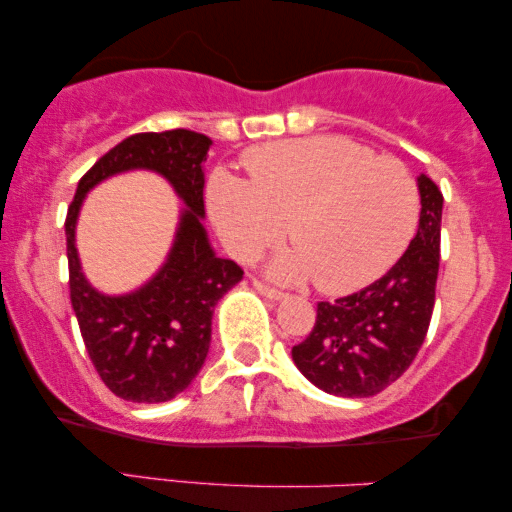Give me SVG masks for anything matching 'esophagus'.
<instances>
[{
	"instance_id": "obj_1",
	"label": "esophagus",
	"mask_w": 512,
	"mask_h": 512,
	"mask_svg": "<svg viewBox=\"0 0 512 512\" xmlns=\"http://www.w3.org/2000/svg\"><path fill=\"white\" fill-rule=\"evenodd\" d=\"M255 289L260 291L262 296L272 298V301H281V298H286V293H284V291L274 289V286H267V284H262V281H255Z\"/></svg>"
}]
</instances>
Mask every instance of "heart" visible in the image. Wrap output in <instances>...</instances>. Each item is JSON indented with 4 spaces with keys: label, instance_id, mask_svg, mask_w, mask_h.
<instances>
[{
    "label": "heart",
    "instance_id": "obj_1",
    "mask_svg": "<svg viewBox=\"0 0 512 512\" xmlns=\"http://www.w3.org/2000/svg\"><path fill=\"white\" fill-rule=\"evenodd\" d=\"M250 182L216 170L207 182L211 221L228 252L250 262L284 238L291 252L269 272L313 276L320 291L351 293L395 264L419 223V190L395 158L342 137H310L250 149Z\"/></svg>",
    "mask_w": 512,
    "mask_h": 512
}]
</instances>
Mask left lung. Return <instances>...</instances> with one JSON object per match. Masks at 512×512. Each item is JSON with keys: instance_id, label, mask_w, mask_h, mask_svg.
<instances>
[{"instance_id": "obj_1", "label": "left lung", "mask_w": 512, "mask_h": 512, "mask_svg": "<svg viewBox=\"0 0 512 512\" xmlns=\"http://www.w3.org/2000/svg\"><path fill=\"white\" fill-rule=\"evenodd\" d=\"M416 185L421 216L407 252L366 289L317 303L313 330L291 349L298 370L330 395H378L424 344L436 303L443 195L428 175Z\"/></svg>"}]
</instances>
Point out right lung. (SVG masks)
Listing matches in <instances>:
<instances>
[{
	"instance_id": "obj_1",
	"label": "right lung",
	"mask_w": 512,
	"mask_h": 512,
	"mask_svg": "<svg viewBox=\"0 0 512 512\" xmlns=\"http://www.w3.org/2000/svg\"><path fill=\"white\" fill-rule=\"evenodd\" d=\"M209 146V137L190 129L132 134L93 163L69 204L64 233L72 308L98 375L127 402H168L187 390L207 361L216 303L243 279L236 262L216 257L202 223ZM129 169L166 177L186 209L162 269L137 292L108 297L80 272L75 221L93 186Z\"/></svg>"
}]
</instances>
